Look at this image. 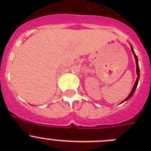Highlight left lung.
Returning <instances> with one entry per match:
<instances>
[{"label":"left lung","mask_w":151,"mask_h":151,"mask_svg":"<svg viewBox=\"0 0 151 151\" xmlns=\"http://www.w3.org/2000/svg\"><path fill=\"white\" fill-rule=\"evenodd\" d=\"M131 48H132V51L133 54H134V58H135V63H136V73H137V75H138V78H137V79H136L135 81V83H134V86H133V88L132 89V91L130 92V94H129V96H128L126 98H125V100H124L122 102H124V101H127V100H129V98H131L132 97V96L133 95V94H134V91H135L136 88H137V86H138V80H139V76H140V70H139V66H138V57H137V56L135 55V54H134V50H133V47L131 45Z\"/></svg>","instance_id":"8db88e82"}]
</instances>
